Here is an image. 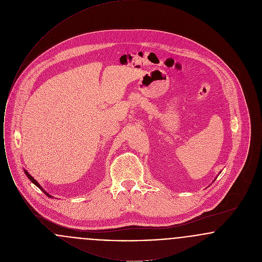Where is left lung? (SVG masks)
Here are the masks:
<instances>
[{"mask_svg":"<svg viewBox=\"0 0 262 262\" xmlns=\"http://www.w3.org/2000/svg\"><path fill=\"white\" fill-rule=\"evenodd\" d=\"M215 180H216V179H215ZM215 180H214V181H215Z\"/></svg>","mask_w":262,"mask_h":262,"instance_id":"1","label":"left lung"}]
</instances>
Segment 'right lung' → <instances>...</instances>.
Segmentation results:
<instances>
[{
  "label": "right lung",
  "mask_w": 262,
  "mask_h": 262,
  "mask_svg": "<svg viewBox=\"0 0 262 262\" xmlns=\"http://www.w3.org/2000/svg\"><path fill=\"white\" fill-rule=\"evenodd\" d=\"M25 174L27 176V178H28V179H29V180H30V181H31V182H32V183H33V184H34L36 187H39V188H40V189H41V190H42V191H43V192H44V193H45V194H46L48 198L53 199V196H52L51 194H49V193H48V192H47V191H46V190H45L43 187H41V186L39 185V183H38L37 181H36V180H35V179H34V178L31 176V174H29V173H28L26 170H25Z\"/></svg>",
  "instance_id": "obj_1"
}]
</instances>
